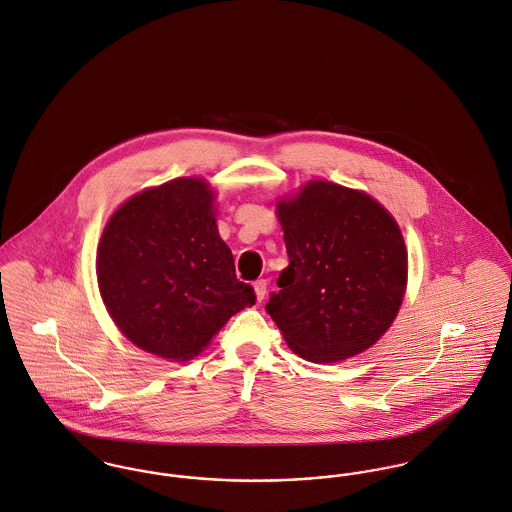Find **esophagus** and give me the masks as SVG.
<instances>
[{"mask_svg":"<svg viewBox=\"0 0 512 512\" xmlns=\"http://www.w3.org/2000/svg\"><path fill=\"white\" fill-rule=\"evenodd\" d=\"M254 291H256L258 301H262V299L266 297V293H268V281H266V279H258V281H254Z\"/></svg>","mask_w":512,"mask_h":512,"instance_id":"34e87169","label":"esophagus"}]
</instances>
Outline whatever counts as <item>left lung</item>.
<instances>
[{"label": "left lung", "mask_w": 512, "mask_h": 512, "mask_svg": "<svg viewBox=\"0 0 512 512\" xmlns=\"http://www.w3.org/2000/svg\"><path fill=\"white\" fill-rule=\"evenodd\" d=\"M278 217L289 266L268 315L309 362L370 348L391 326L407 283V250L395 219L362 191L311 182Z\"/></svg>", "instance_id": "8db88e82"}]
</instances>
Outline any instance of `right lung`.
<instances>
[{"mask_svg":"<svg viewBox=\"0 0 512 512\" xmlns=\"http://www.w3.org/2000/svg\"><path fill=\"white\" fill-rule=\"evenodd\" d=\"M97 283L133 344L178 362L256 303L217 231L213 193L197 178L146 189L115 211L99 242Z\"/></svg>","mask_w":512,"mask_h":512,"instance_id":"1","label":"right lung"}]
</instances>
